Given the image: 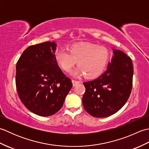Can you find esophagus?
Segmentation results:
<instances>
[{"instance_id":"34e87169","label":"esophagus","mask_w":149,"mask_h":149,"mask_svg":"<svg viewBox=\"0 0 149 149\" xmlns=\"http://www.w3.org/2000/svg\"><path fill=\"white\" fill-rule=\"evenodd\" d=\"M72 82L73 86H76L77 84H79V83H80V81H75V80H72Z\"/></svg>"}]
</instances>
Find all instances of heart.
<instances>
[{
	"instance_id": "b5f03b06",
	"label": "heart",
	"mask_w": 149,
	"mask_h": 149,
	"mask_svg": "<svg viewBox=\"0 0 149 149\" xmlns=\"http://www.w3.org/2000/svg\"><path fill=\"white\" fill-rule=\"evenodd\" d=\"M55 59L63 70L69 72L77 63L78 67L72 74L76 76L86 75L88 79H94L102 74L108 63L109 52L106 47L96 44L84 43L74 44L70 51L59 49Z\"/></svg>"
}]
</instances>
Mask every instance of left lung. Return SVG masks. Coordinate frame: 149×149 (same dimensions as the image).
I'll return each mask as SVG.
<instances>
[{
	"instance_id": "obj_1",
	"label": "left lung",
	"mask_w": 149,
	"mask_h": 149,
	"mask_svg": "<svg viewBox=\"0 0 149 149\" xmlns=\"http://www.w3.org/2000/svg\"><path fill=\"white\" fill-rule=\"evenodd\" d=\"M113 49L111 61L107 70L93 81L83 83L84 109L94 117L113 115L124 106L130 95L133 77L131 58L120 50Z\"/></svg>"
}]
</instances>
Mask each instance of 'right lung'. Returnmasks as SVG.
<instances>
[{"mask_svg": "<svg viewBox=\"0 0 149 149\" xmlns=\"http://www.w3.org/2000/svg\"><path fill=\"white\" fill-rule=\"evenodd\" d=\"M56 47L54 42L29 46L16 66L18 96L28 109L41 116L58 112L72 87L55 59Z\"/></svg>", "mask_w": 149, "mask_h": 149, "instance_id": "1", "label": "right lung"}]
</instances>
